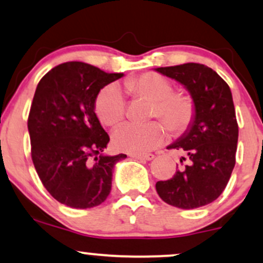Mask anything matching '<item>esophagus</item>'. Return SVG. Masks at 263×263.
I'll list each match as a JSON object with an SVG mask.
<instances>
[{
	"mask_svg": "<svg viewBox=\"0 0 263 263\" xmlns=\"http://www.w3.org/2000/svg\"><path fill=\"white\" fill-rule=\"evenodd\" d=\"M131 157L136 159H141V161H151V159L155 158L152 153H148V155H132Z\"/></svg>",
	"mask_w": 263,
	"mask_h": 263,
	"instance_id": "obj_1",
	"label": "esophagus"
}]
</instances>
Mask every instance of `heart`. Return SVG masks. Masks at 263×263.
<instances>
[{"label":"heart","mask_w":263,"mask_h":263,"mask_svg":"<svg viewBox=\"0 0 263 263\" xmlns=\"http://www.w3.org/2000/svg\"><path fill=\"white\" fill-rule=\"evenodd\" d=\"M125 87L137 100L152 102L149 119L161 120L172 136H182L192 127L197 115L194 99L188 93L174 92V84L167 77L147 71L128 78ZM95 112L108 127L122 122L126 116V102L121 91L115 85L104 87L96 96ZM162 125L157 121L147 125L127 123L114 132L112 143L123 152L143 155L164 141L165 128Z\"/></svg>","instance_id":"obj_1"}]
</instances>
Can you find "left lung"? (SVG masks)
Wrapping results in <instances>:
<instances>
[{"instance_id": "1", "label": "left lung", "mask_w": 263, "mask_h": 263, "mask_svg": "<svg viewBox=\"0 0 263 263\" xmlns=\"http://www.w3.org/2000/svg\"><path fill=\"white\" fill-rule=\"evenodd\" d=\"M179 81L197 105L192 127L168 149L182 155L178 171L156 183L163 201L180 209L213 203L228 185L236 162L238 125L231 90L213 69L198 63L157 68Z\"/></svg>"}]
</instances>
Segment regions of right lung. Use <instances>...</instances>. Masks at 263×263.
Instances as JSON below:
<instances>
[{
    "instance_id": "1",
    "label": "right lung",
    "mask_w": 263,
    "mask_h": 263,
    "mask_svg": "<svg viewBox=\"0 0 263 263\" xmlns=\"http://www.w3.org/2000/svg\"><path fill=\"white\" fill-rule=\"evenodd\" d=\"M121 77L68 62L38 83L28 115L32 161L44 188L66 206L87 209L104 203L115 164L127 157L102 155L110 137L95 114L99 91Z\"/></svg>"
}]
</instances>
